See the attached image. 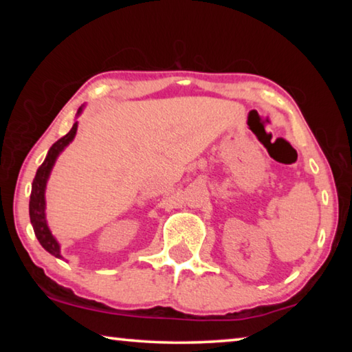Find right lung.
I'll return each mask as SVG.
<instances>
[{
    "label": "right lung",
    "instance_id": "1",
    "mask_svg": "<svg viewBox=\"0 0 352 352\" xmlns=\"http://www.w3.org/2000/svg\"><path fill=\"white\" fill-rule=\"evenodd\" d=\"M83 107L85 105H82L80 109L77 110V116H80V113L83 111ZM77 124L79 122L76 121L73 124V129H71L63 138L56 141L54 144L51 146L50 151H47L45 162L41 163V166L37 169V174H35V178L32 182L31 200H29V217H31L34 233L37 236L41 247H43L47 253H51L58 259H63V256L60 253V243H58L56 237L52 236L50 226H47V222H46L45 192H46V183L50 180L51 170L54 168L58 155H60L65 151V147L74 140V136L77 133Z\"/></svg>",
    "mask_w": 352,
    "mask_h": 352
}]
</instances>
